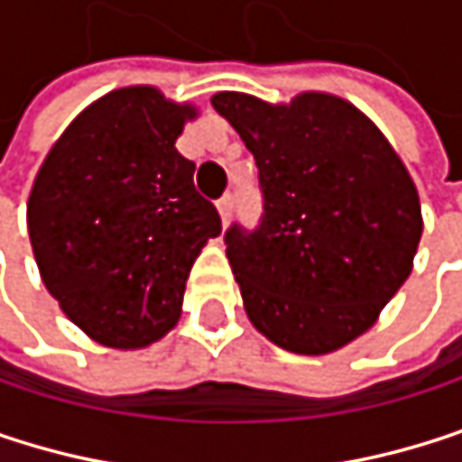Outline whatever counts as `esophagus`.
<instances>
[{"label": "esophagus", "mask_w": 462, "mask_h": 462, "mask_svg": "<svg viewBox=\"0 0 462 462\" xmlns=\"http://www.w3.org/2000/svg\"><path fill=\"white\" fill-rule=\"evenodd\" d=\"M216 208H218L221 221L226 224V221H229V216H233V194H224L221 199H216Z\"/></svg>", "instance_id": "1"}]
</instances>
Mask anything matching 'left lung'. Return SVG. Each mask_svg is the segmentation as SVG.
Returning <instances> with one entry per match:
<instances>
[{"mask_svg":"<svg viewBox=\"0 0 462 462\" xmlns=\"http://www.w3.org/2000/svg\"><path fill=\"white\" fill-rule=\"evenodd\" d=\"M210 102L260 170V221L224 233L252 325L298 355L341 349L411 273L422 216L403 162L355 105L330 94L268 105L221 91Z\"/></svg>","mask_w":462,"mask_h":462,"instance_id":"1","label":"left lung"}]
</instances>
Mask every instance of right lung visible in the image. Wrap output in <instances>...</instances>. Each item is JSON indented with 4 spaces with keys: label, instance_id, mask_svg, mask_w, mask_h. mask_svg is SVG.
<instances>
[{
    "label": "right lung",
    "instance_id": "right-lung-1",
    "mask_svg": "<svg viewBox=\"0 0 462 462\" xmlns=\"http://www.w3.org/2000/svg\"><path fill=\"white\" fill-rule=\"evenodd\" d=\"M194 110L151 86L86 107L51 148L29 197L48 292L94 341L140 349L180 317L189 271L221 233L175 140Z\"/></svg>",
    "mask_w": 462,
    "mask_h": 462
}]
</instances>
